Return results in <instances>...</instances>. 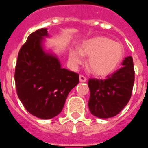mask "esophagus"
I'll use <instances>...</instances> for the list:
<instances>
[{
    "mask_svg": "<svg viewBox=\"0 0 148 148\" xmlns=\"http://www.w3.org/2000/svg\"><path fill=\"white\" fill-rule=\"evenodd\" d=\"M79 81L82 82V83H84V82L86 81V78L84 76L79 75Z\"/></svg>",
    "mask_w": 148,
    "mask_h": 148,
    "instance_id": "obj_1",
    "label": "esophagus"
}]
</instances>
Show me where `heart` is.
<instances>
[{
    "mask_svg": "<svg viewBox=\"0 0 148 148\" xmlns=\"http://www.w3.org/2000/svg\"><path fill=\"white\" fill-rule=\"evenodd\" d=\"M83 56H88L87 67L96 76L111 74L121 63L124 48L121 44L106 36H96L85 40L78 49H70L69 60L73 67L83 62Z\"/></svg>",
    "mask_w": 148,
    "mask_h": 148,
    "instance_id": "b5f03b06",
    "label": "heart"
}]
</instances>
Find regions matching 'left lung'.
<instances>
[{"mask_svg": "<svg viewBox=\"0 0 148 148\" xmlns=\"http://www.w3.org/2000/svg\"><path fill=\"white\" fill-rule=\"evenodd\" d=\"M122 65L104 80H88L90 98L88 106L95 116L100 119L115 116L129 102L135 79L132 56L126 57Z\"/></svg>", "mask_w": 148, "mask_h": 148, "instance_id": "left-lung-1", "label": "left lung"}]
</instances>
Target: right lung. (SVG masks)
<instances>
[{"instance_id":"right-lung-1","label":"right lung","mask_w":148,"mask_h":148,"mask_svg":"<svg viewBox=\"0 0 148 148\" xmlns=\"http://www.w3.org/2000/svg\"><path fill=\"white\" fill-rule=\"evenodd\" d=\"M50 37L47 28L28 36L18 53L15 72L20 101L27 112L42 119L59 115L79 83V74L62 68L57 56L46 48L45 38Z\"/></svg>"}]
</instances>
